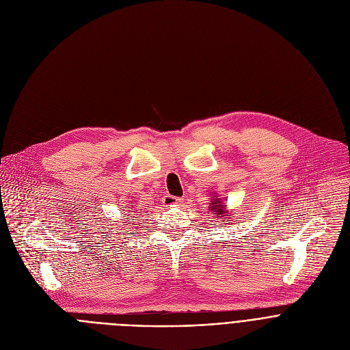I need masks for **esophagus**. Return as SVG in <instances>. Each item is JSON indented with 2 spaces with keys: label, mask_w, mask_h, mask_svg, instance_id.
<instances>
[{
  "label": "esophagus",
  "mask_w": 350,
  "mask_h": 350,
  "mask_svg": "<svg viewBox=\"0 0 350 350\" xmlns=\"http://www.w3.org/2000/svg\"><path fill=\"white\" fill-rule=\"evenodd\" d=\"M163 205L165 206H177L180 202H181V199L180 198H177V196H172V195H166L165 198H163Z\"/></svg>",
  "instance_id": "1"
}]
</instances>
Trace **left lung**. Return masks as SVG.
<instances>
[{
	"label": "left lung",
	"mask_w": 350,
	"mask_h": 350,
	"mask_svg": "<svg viewBox=\"0 0 350 350\" xmlns=\"http://www.w3.org/2000/svg\"><path fill=\"white\" fill-rule=\"evenodd\" d=\"M212 202H211V212H215V215L219 217V219H223V220H227L230 219V212L227 209V205H224V202L221 201V198H217V196H212ZM235 215V213H234ZM230 221V220H228ZM228 224V223H226Z\"/></svg>",
	"instance_id": "obj_1"
}]
</instances>
